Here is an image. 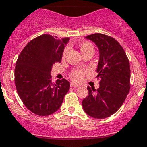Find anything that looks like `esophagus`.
<instances>
[{
  "label": "esophagus",
  "instance_id": "esophagus-1",
  "mask_svg": "<svg viewBox=\"0 0 147 147\" xmlns=\"http://www.w3.org/2000/svg\"><path fill=\"white\" fill-rule=\"evenodd\" d=\"M70 86H71V87H73V88H78V87H79V85L75 84L73 82H71V84H70Z\"/></svg>",
  "mask_w": 147,
  "mask_h": 147
}]
</instances>
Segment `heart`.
<instances>
[{"instance_id":"obj_1","label":"heart","mask_w":147,"mask_h":147,"mask_svg":"<svg viewBox=\"0 0 147 147\" xmlns=\"http://www.w3.org/2000/svg\"><path fill=\"white\" fill-rule=\"evenodd\" d=\"M79 49L82 55L85 54L87 53H94V47L91 43L88 41H83V42L79 44ZM67 52V48L64 49L63 53V57L65 56V53ZM88 73V71L85 69H74L70 72L69 76L74 82H81L84 76H86Z\"/></svg>"}]
</instances>
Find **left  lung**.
I'll return each instance as SVG.
<instances>
[{
  "label": "left lung",
  "mask_w": 147,
  "mask_h": 147,
  "mask_svg": "<svg viewBox=\"0 0 147 147\" xmlns=\"http://www.w3.org/2000/svg\"><path fill=\"white\" fill-rule=\"evenodd\" d=\"M85 38L95 43L100 51L96 70L100 88L96 90L88 87V95L82 101V107L88 115L105 119L121 107L129 93V60L123 47L112 37L96 33Z\"/></svg>",
  "instance_id": "8db88e82"
}]
</instances>
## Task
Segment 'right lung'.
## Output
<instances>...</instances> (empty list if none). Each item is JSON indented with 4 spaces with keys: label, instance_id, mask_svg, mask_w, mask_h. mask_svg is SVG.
<instances>
[{
    "label": "right lung",
    "instance_id": "1",
    "mask_svg": "<svg viewBox=\"0 0 147 147\" xmlns=\"http://www.w3.org/2000/svg\"><path fill=\"white\" fill-rule=\"evenodd\" d=\"M68 38L58 39L42 34L32 39L19 55L15 67V84L23 104L32 113L47 116L61 107L70 88L65 78L53 84L51 71L60 63Z\"/></svg>",
    "mask_w": 147,
    "mask_h": 147
}]
</instances>
